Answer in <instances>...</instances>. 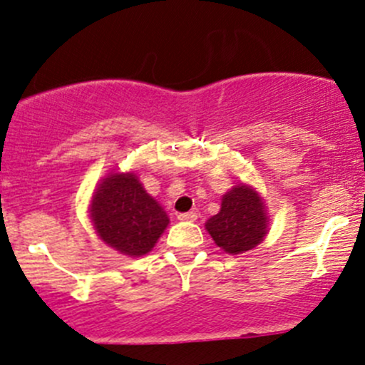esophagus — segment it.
I'll return each instance as SVG.
<instances>
[{
  "instance_id": "34e87169",
  "label": "esophagus",
  "mask_w": 365,
  "mask_h": 365,
  "mask_svg": "<svg viewBox=\"0 0 365 365\" xmlns=\"http://www.w3.org/2000/svg\"><path fill=\"white\" fill-rule=\"evenodd\" d=\"M180 220H183V222H194V220L197 219V213L196 212H187V213H180L178 215Z\"/></svg>"
}]
</instances>
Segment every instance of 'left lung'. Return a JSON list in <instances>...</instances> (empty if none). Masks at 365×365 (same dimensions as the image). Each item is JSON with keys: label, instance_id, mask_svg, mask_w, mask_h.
<instances>
[{"label": "left lung", "instance_id": "left-lung-1", "mask_svg": "<svg viewBox=\"0 0 365 365\" xmlns=\"http://www.w3.org/2000/svg\"><path fill=\"white\" fill-rule=\"evenodd\" d=\"M206 230L226 252L251 251L267 235V215L259 194L247 185L235 187L222 197L220 212L208 219Z\"/></svg>", "mask_w": 365, "mask_h": 365}]
</instances>
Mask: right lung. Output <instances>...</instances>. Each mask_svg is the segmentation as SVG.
<instances>
[{"label": "right lung", "instance_id": "1", "mask_svg": "<svg viewBox=\"0 0 365 365\" xmlns=\"http://www.w3.org/2000/svg\"><path fill=\"white\" fill-rule=\"evenodd\" d=\"M91 219L98 237L127 256L150 252L168 227L162 206L132 173H114L93 194Z\"/></svg>", "mask_w": 365, "mask_h": 365}]
</instances>
